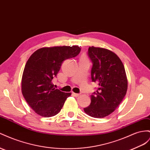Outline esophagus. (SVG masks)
I'll use <instances>...</instances> for the list:
<instances>
[{"label":"esophagus","instance_id":"obj_1","mask_svg":"<svg viewBox=\"0 0 150 150\" xmlns=\"http://www.w3.org/2000/svg\"><path fill=\"white\" fill-rule=\"evenodd\" d=\"M72 94L74 96H76V97H78V96H79L80 95L79 93H74V92H72Z\"/></svg>","mask_w":150,"mask_h":150}]
</instances>
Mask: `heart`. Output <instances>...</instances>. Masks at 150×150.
<instances>
[{"label": "heart", "instance_id": "obj_1", "mask_svg": "<svg viewBox=\"0 0 150 150\" xmlns=\"http://www.w3.org/2000/svg\"><path fill=\"white\" fill-rule=\"evenodd\" d=\"M83 59H85V57H82Z\"/></svg>", "mask_w": 150, "mask_h": 150}]
</instances>
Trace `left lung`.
Instances as JSON below:
<instances>
[{"label": "left lung", "mask_w": 150, "mask_h": 150, "mask_svg": "<svg viewBox=\"0 0 150 150\" xmlns=\"http://www.w3.org/2000/svg\"><path fill=\"white\" fill-rule=\"evenodd\" d=\"M88 55L93 64L91 80L98 87L84 110L92 117L103 118L112 114L124 99L127 90V76L122 61L113 52L90 47Z\"/></svg>", "instance_id": "obj_1"}]
</instances>
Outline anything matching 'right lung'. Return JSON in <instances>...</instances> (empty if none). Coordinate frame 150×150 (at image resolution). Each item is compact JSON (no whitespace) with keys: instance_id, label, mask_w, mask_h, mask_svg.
I'll return each mask as SVG.
<instances>
[{"instance_id":"right-lung-1","label":"right lung","mask_w":150,"mask_h":150,"mask_svg":"<svg viewBox=\"0 0 150 150\" xmlns=\"http://www.w3.org/2000/svg\"><path fill=\"white\" fill-rule=\"evenodd\" d=\"M80 51L81 48L76 45L44 47L30 56L23 71L21 90L26 102L36 114L50 117L61 110L71 93L55 89L52 81L63 61L75 57Z\"/></svg>"}]
</instances>
